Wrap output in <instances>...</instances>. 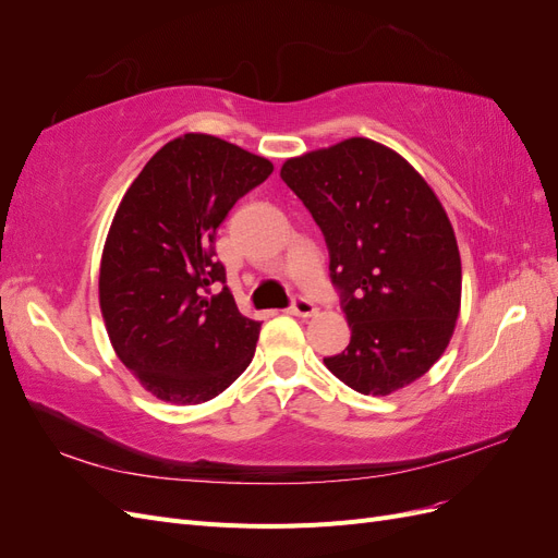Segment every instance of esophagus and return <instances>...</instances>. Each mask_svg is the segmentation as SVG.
Segmentation results:
<instances>
[{"instance_id":"1","label":"esophagus","mask_w":558,"mask_h":558,"mask_svg":"<svg viewBox=\"0 0 558 558\" xmlns=\"http://www.w3.org/2000/svg\"><path fill=\"white\" fill-rule=\"evenodd\" d=\"M289 312L293 314V316H302V318H310V316H314L316 314V305L312 300H307V298H302V295H298L295 300H293V305L289 307Z\"/></svg>"}]
</instances>
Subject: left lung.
Listing matches in <instances>:
<instances>
[{
  "instance_id": "1",
  "label": "left lung",
  "mask_w": 558,
  "mask_h": 558,
  "mask_svg": "<svg viewBox=\"0 0 558 558\" xmlns=\"http://www.w3.org/2000/svg\"><path fill=\"white\" fill-rule=\"evenodd\" d=\"M281 179L324 232L351 328L349 347L326 367L363 396L426 375L461 310L459 244L430 185L365 137L286 160Z\"/></svg>"
}]
</instances>
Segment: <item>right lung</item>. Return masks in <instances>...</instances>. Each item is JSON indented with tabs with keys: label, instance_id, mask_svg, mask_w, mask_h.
Listing matches in <instances>:
<instances>
[{
	"label": "right lung",
	"instance_id": "right-lung-1",
	"mask_svg": "<svg viewBox=\"0 0 558 558\" xmlns=\"http://www.w3.org/2000/svg\"><path fill=\"white\" fill-rule=\"evenodd\" d=\"M272 170L267 158L189 132L144 165L116 209L99 307L116 356L165 402H207L253 359L260 320L238 310L214 244L234 202Z\"/></svg>",
	"mask_w": 558,
	"mask_h": 558
}]
</instances>
